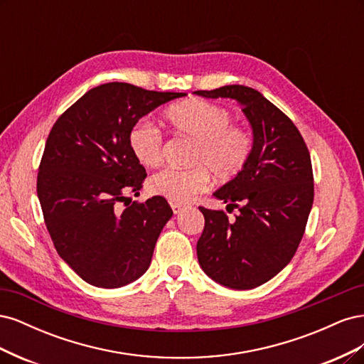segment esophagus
<instances>
[{
  "label": "esophagus",
  "mask_w": 364,
  "mask_h": 364,
  "mask_svg": "<svg viewBox=\"0 0 364 364\" xmlns=\"http://www.w3.org/2000/svg\"><path fill=\"white\" fill-rule=\"evenodd\" d=\"M171 209H173L174 214H181L183 211V206L179 205V203H171Z\"/></svg>",
  "instance_id": "34e87169"
}]
</instances>
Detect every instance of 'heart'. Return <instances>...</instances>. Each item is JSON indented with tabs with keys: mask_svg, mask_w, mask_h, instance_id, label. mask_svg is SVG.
<instances>
[{
	"mask_svg": "<svg viewBox=\"0 0 364 364\" xmlns=\"http://www.w3.org/2000/svg\"><path fill=\"white\" fill-rule=\"evenodd\" d=\"M174 134L194 141L191 168H165L149 179L150 194L173 203H186L203 193L211 174L220 182H230L245 171L253 151L250 132L232 124V114L222 105L205 100H185L173 105L164 114ZM129 147L144 167L162 162L164 138L149 121H139L129 134Z\"/></svg>",
	"mask_w": 364,
	"mask_h": 364,
	"instance_id": "heart-1",
	"label": "heart"
}]
</instances>
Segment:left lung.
<instances>
[{"mask_svg":"<svg viewBox=\"0 0 364 364\" xmlns=\"http://www.w3.org/2000/svg\"><path fill=\"white\" fill-rule=\"evenodd\" d=\"M208 98H234L253 130L245 171L217 190L225 211L199 206L205 217L197 258L215 282L249 290L270 281L299 247L314 199L310 151L293 121L261 92L243 85L196 91Z\"/></svg>","mask_w":364,"mask_h":364,"instance_id":"left-lung-1","label":"left lung"}]
</instances>
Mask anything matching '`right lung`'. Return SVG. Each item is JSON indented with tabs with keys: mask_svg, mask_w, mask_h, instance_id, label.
<instances>
[{
	"mask_svg": "<svg viewBox=\"0 0 364 364\" xmlns=\"http://www.w3.org/2000/svg\"><path fill=\"white\" fill-rule=\"evenodd\" d=\"M183 95L105 83L51 127L36 183L43 222L60 258L87 284L123 287L149 269L173 211L158 196L118 206L147 176L132 155L129 134L139 118Z\"/></svg>",
	"mask_w": 364,
	"mask_h": 364,
	"instance_id": "obj_1",
	"label": "right lung"
}]
</instances>
